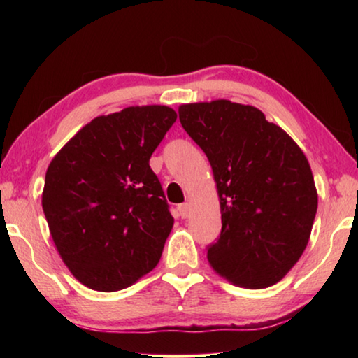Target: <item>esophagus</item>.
Here are the masks:
<instances>
[{
    "instance_id": "1",
    "label": "esophagus",
    "mask_w": 358,
    "mask_h": 358,
    "mask_svg": "<svg viewBox=\"0 0 358 358\" xmlns=\"http://www.w3.org/2000/svg\"><path fill=\"white\" fill-rule=\"evenodd\" d=\"M177 210H178V215L181 217H187L191 213V205L189 203H181V205H178Z\"/></svg>"
}]
</instances>
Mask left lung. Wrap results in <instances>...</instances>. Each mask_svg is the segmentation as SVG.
<instances>
[{"label":"left lung","mask_w":358,"mask_h":358,"mask_svg":"<svg viewBox=\"0 0 358 358\" xmlns=\"http://www.w3.org/2000/svg\"><path fill=\"white\" fill-rule=\"evenodd\" d=\"M207 155L221 208L211 268L234 286L264 289L299 262L311 237L317 189L305 153L259 108L227 99L178 107Z\"/></svg>","instance_id":"1"}]
</instances>
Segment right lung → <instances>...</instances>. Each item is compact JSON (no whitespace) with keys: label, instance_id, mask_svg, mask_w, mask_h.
<instances>
[{"label":"right lung","instance_id":"obj_1","mask_svg":"<svg viewBox=\"0 0 358 358\" xmlns=\"http://www.w3.org/2000/svg\"><path fill=\"white\" fill-rule=\"evenodd\" d=\"M175 120L167 106L101 115L48 164L42 208L59 257L83 286L117 292L159 262L173 217L150 157Z\"/></svg>","mask_w":358,"mask_h":358}]
</instances>
